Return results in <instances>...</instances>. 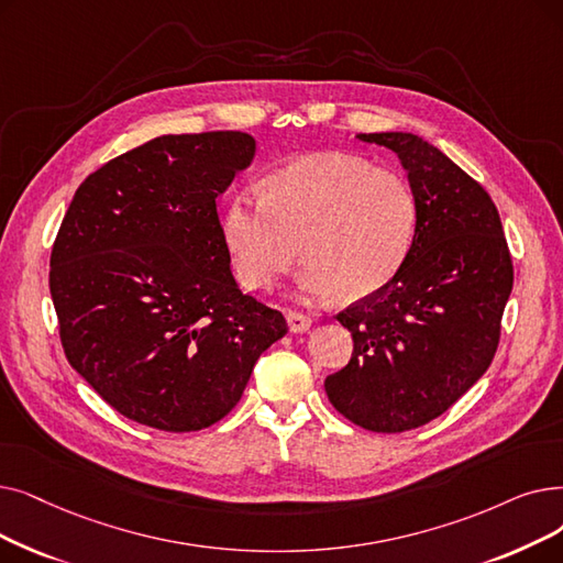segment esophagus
<instances>
[{
  "label": "esophagus",
  "mask_w": 563,
  "mask_h": 563,
  "mask_svg": "<svg viewBox=\"0 0 563 563\" xmlns=\"http://www.w3.org/2000/svg\"><path fill=\"white\" fill-rule=\"evenodd\" d=\"M285 317H287V324H289L291 333H306L310 329V324H312L310 317L299 312V310H287Z\"/></svg>",
  "instance_id": "34e87169"
}]
</instances>
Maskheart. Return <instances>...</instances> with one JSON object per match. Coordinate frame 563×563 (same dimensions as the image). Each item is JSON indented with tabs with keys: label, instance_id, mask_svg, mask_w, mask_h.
<instances>
[{
	"label": "heart",
	"instance_id": "heart-1",
	"mask_svg": "<svg viewBox=\"0 0 563 563\" xmlns=\"http://www.w3.org/2000/svg\"><path fill=\"white\" fill-rule=\"evenodd\" d=\"M419 225V198L394 169L352 154L297 158L236 192L221 236L236 280L272 287L299 257V289L310 297L368 299L400 272Z\"/></svg>",
	"mask_w": 563,
	"mask_h": 563
}]
</instances>
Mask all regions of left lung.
<instances>
[{
    "instance_id": "left-lung-1",
    "label": "left lung",
    "mask_w": 563,
    "mask_h": 563,
    "mask_svg": "<svg viewBox=\"0 0 563 563\" xmlns=\"http://www.w3.org/2000/svg\"><path fill=\"white\" fill-rule=\"evenodd\" d=\"M356 137L398 156L419 225L396 278L335 317L354 352L324 388L352 423L402 432L444 413L490 368L512 264L490 195L434 144L402 131Z\"/></svg>"
}]
</instances>
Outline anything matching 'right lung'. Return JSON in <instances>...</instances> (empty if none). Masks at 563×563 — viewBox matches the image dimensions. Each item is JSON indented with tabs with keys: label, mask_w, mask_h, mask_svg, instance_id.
Returning <instances> with one entry per match:
<instances>
[{
	"label": "right lung",
	"mask_w": 563,
	"mask_h": 563,
	"mask_svg": "<svg viewBox=\"0 0 563 563\" xmlns=\"http://www.w3.org/2000/svg\"><path fill=\"white\" fill-rule=\"evenodd\" d=\"M255 158L239 131L161 135L91 173L51 255L68 363L126 419L202 430L239 402L283 312L243 295L216 198Z\"/></svg>",
	"instance_id": "1"
}]
</instances>
